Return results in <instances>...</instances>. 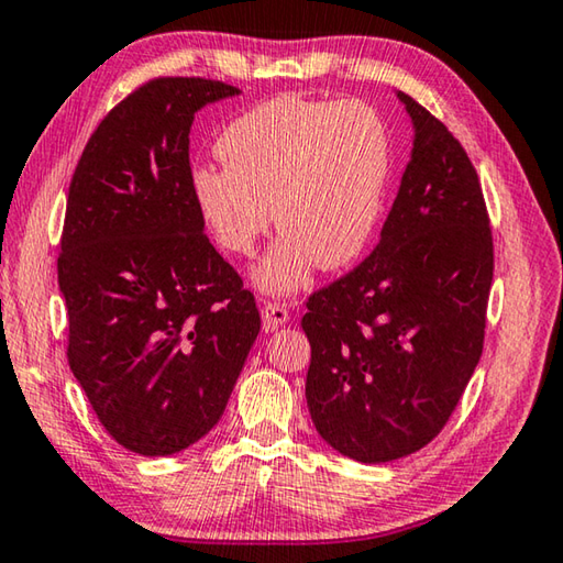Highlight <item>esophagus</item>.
I'll use <instances>...</instances> for the list:
<instances>
[{
  "instance_id": "1",
  "label": "esophagus",
  "mask_w": 563,
  "mask_h": 563,
  "mask_svg": "<svg viewBox=\"0 0 563 563\" xmlns=\"http://www.w3.org/2000/svg\"><path fill=\"white\" fill-rule=\"evenodd\" d=\"M289 321V309L279 301H266L262 307V329L272 333L282 327V323Z\"/></svg>"
}]
</instances>
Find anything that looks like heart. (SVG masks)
<instances>
[{
    "label": "heart",
    "instance_id": "obj_1",
    "mask_svg": "<svg viewBox=\"0 0 563 563\" xmlns=\"http://www.w3.org/2000/svg\"><path fill=\"white\" fill-rule=\"evenodd\" d=\"M224 167L190 177L197 212L224 252L250 256L274 217L282 236L256 266L264 291L287 294L356 262L386 207L393 143L376 108L276 96L236 115L217 137Z\"/></svg>",
    "mask_w": 563,
    "mask_h": 563
}]
</instances>
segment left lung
Wrapping results in <instances>:
<instances>
[{"mask_svg": "<svg viewBox=\"0 0 563 563\" xmlns=\"http://www.w3.org/2000/svg\"><path fill=\"white\" fill-rule=\"evenodd\" d=\"M410 163L366 260L307 301V402L319 435L351 460L390 462L445 428L485 343L495 272L475 165L408 93Z\"/></svg>", "mask_w": 563, "mask_h": 563, "instance_id": "1", "label": "left lung"}]
</instances>
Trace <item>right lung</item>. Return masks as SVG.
<instances>
[{"label": "right lung", "mask_w": 563, "mask_h": 563, "mask_svg": "<svg viewBox=\"0 0 563 563\" xmlns=\"http://www.w3.org/2000/svg\"><path fill=\"white\" fill-rule=\"evenodd\" d=\"M236 93L153 78L98 123L68 185L56 262L68 366L108 435L137 455L207 435L260 333L254 294L207 240L190 190L195 113Z\"/></svg>", "instance_id": "1"}]
</instances>
